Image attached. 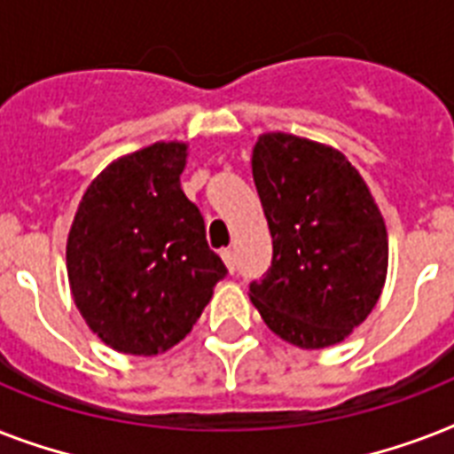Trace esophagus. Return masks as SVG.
<instances>
[{"mask_svg":"<svg viewBox=\"0 0 454 454\" xmlns=\"http://www.w3.org/2000/svg\"><path fill=\"white\" fill-rule=\"evenodd\" d=\"M221 259H223V263H226V269L233 273L235 270V254L233 249H221Z\"/></svg>","mask_w":454,"mask_h":454,"instance_id":"1","label":"esophagus"}]
</instances>
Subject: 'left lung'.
I'll use <instances>...</instances> for the list:
<instances>
[{
	"label": "left lung",
	"instance_id": "1",
	"mask_svg": "<svg viewBox=\"0 0 454 454\" xmlns=\"http://www.w3.org/2000/svg\"><path fill=\"white\" fill-rule=\"evenodd\" d=\"M252 176L273 262L249 299L299 348L344 341L387 283V226L372 192L344 153L283 131L259 137Z\"/></svg>",
	"mask_w": 454,
	"mask_h": 454
}]
</instances>
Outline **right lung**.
<instances>
[{
  "instance_id": "1",
  "label": "right lung",
  "mask_w": 454,
  "mask_h": 454,
  "mask_svg": "<svg viewBox=\"0 0 454 454\" xmlns=\"http://www.w3.org/2000/svg\"><path fill=\"white\" fill-rule=\"evenodd\" d=\"M188 145L157 141L117 157L89 184L67 233L74 306L103 344L169 351L198 323L228 270L181 191Z\"/></svg>"
}]
</instances>
